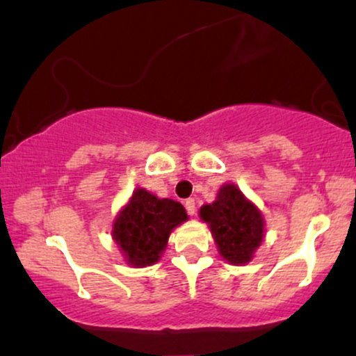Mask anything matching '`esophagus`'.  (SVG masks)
<instances>
[{
    "mask_svg": "<svg viewBox=\"0 0 356 356\" xmlns=\"http://www.w3.org/2000/svg\"><path fill=\"white\" fill-rule=\"evenodd\" d=\"M184 206H186L187 214H191V216L195 214V201H194V199H187V201L184 202Z\"/></svg>",
    "mask_w": 356,
    "mask_h": 356,
    "instance_id": "1",
    "label": "esophagus"
}]
</instances>
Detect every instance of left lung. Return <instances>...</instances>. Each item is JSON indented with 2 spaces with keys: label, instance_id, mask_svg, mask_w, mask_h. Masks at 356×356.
Listing matches in <instances>:
<instances>
[{
  "label": "left lung",
  "instance_id": "left-lung-1",
  "mask_svg": "<svg viewBox=\"0 0 356 356\" xmlns=\"http://www.w3.org/2000/svg\"><path fill=\"white\" fill-rule=\"evenodd\" d=\"M199 216L209 226L219 254L231 264H246L264 238L261 211L244 197L234 184H224L212 204H206Z\"/></svg>",
  "mask_w": 356,
  "mask_h": 356
}]
</instances>
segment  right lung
<instances>
[{
	"mask_svg": "<svg viewBox=\"0 0 356 356\" xmlns=\"http://www.w3.org/2000/svg\"><path fill=\"white\" fill-rule=\"evenodd\" d=\"M187 220L186 209L172 199H159L145 189H136L118 212L112 236L125 261L134 268L157 263L165 251L174 227Z\"/></svg>",
	"mask_w": 356,
	"mask_h": 356,
	"instance_id": "add662e5",
	"label": "right lung"
}]
</instances>
